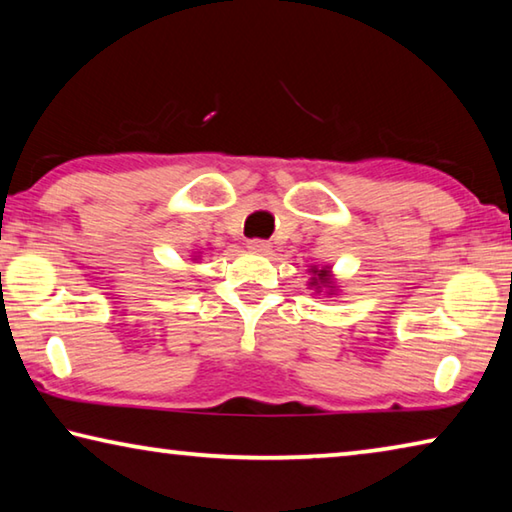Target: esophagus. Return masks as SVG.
I'll return each instance as SVG.
<instances>
[{
  "mask_svg": "<svg viewBox=\"0 0 512 512\" xmlns=\"http://www.w3.org/2000/svg\"><path fill=\"white\" fill-rule=\"evenodd\" d=\"M246 246H248L250 253H257V255H268V253H271V244H268V241H264V239H250Z\"/></svg>",
  "mask_w": 512,
  "mask_h": 512,
  "instance_id": "esophagus-1",
  "label": "esophagus"
}]
</instances>
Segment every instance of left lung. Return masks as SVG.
Here are the masks:
<instances>
[{"instance_id": "obj_1", "label": "left lung", "mask_w": 512, "mask_h": 512, "mask_svg": "<svg viewBox=\"0 0 512 512\" xmlns=\"http://www.w3.org/2000/svg\"><path fill=\"white\" fill-rule=\"evenodd\" d=\"M311 273H314V277H311L309 280V287L311 289H316L318 293L325 289V293H329V296H332V293L336 291V287H334V282H332V275H329V268L325 266V268H311Z\"/></svg>"}]
</instances>
